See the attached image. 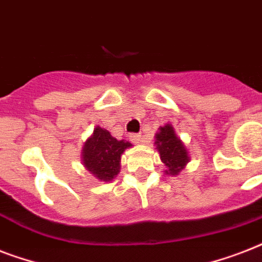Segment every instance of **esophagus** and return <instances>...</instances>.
<instances>
[{
  "instance_id": "obj_1",
  "label": "esophagus",
  "mask_w": 262,
  "mask_h": 262,
  "mask_svg": "<svg viewBox=\"0 0 262 262\" xmlns=\"http://www.w3.org/2000/svg\"><path fill=\"white\" fill-rule=\"evenodd\" d=\"M129 137H130L132 143H143L144 141L143 135H140V133H132Z\"/></svg>"
}]
</instances>
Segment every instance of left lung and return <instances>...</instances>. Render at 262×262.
<instances>
[{"mask_svg": "<svg viewBox=\"0 0 262 262\" xmlns=\"http://www.w3.org/2000/svg\"><path fill=\"white\" fill-rule=\"evenodd\" d=\"M155 144L160 154V159L167 167L166 172L171 175L178 174L185 167L189 158L186 148L175 135L174 127L171 125L160 127V132L156 135Z\"/></svg>", "mask_w": 262, "mask_h": 262, "instance_id": "obj_1", "label": "left lung"}]
</instances>
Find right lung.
I'll return each mask as SVG.
<instances>
[{"mask_svg": "<svg viewBox=\"0 0 262 262\" xmlns=\"http://www.w3.org/2000/svg\"><path fill=\"white\" fill-rule=\"evenodd\" d=\"M130 143L117 140L110 132L98 126L83 149V163L100 181H111L119 172V160Z\"/></svg>", "mask_w": 262, "mask_h": 262, "instance_id": "1", "label": "right lung"}]
</instances>
